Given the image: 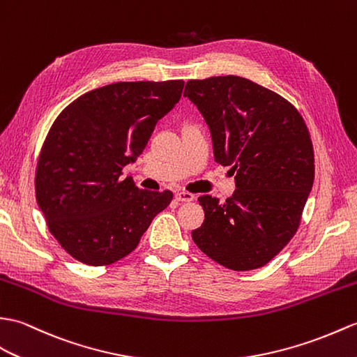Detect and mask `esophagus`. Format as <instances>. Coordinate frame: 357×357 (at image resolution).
Instances as JSON below:
<instances>
[{"instance_id": "esophagus-1", "label": "esophagus", "mask_w": 357, "mask_h": 357, "mask_svg": "<svg viewBox=\"0 0 357 357\" xmlns=\"http://www.w3.org/2000/svg\"><path fill=\"white\" fill-rule=\"evenodd\" d=\"M175 197H176V201H179V202H192L195 199V195L188 193V192H178L175 195Z\"/></svg>"}]
</instances>
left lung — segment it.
Masks as SVG:
<instances>
[{
	"label": "left lung",
	"mask_w": 357,
	"mask_h": 357,
	"mask_svg": "<svg viewBox=\"0 0 357 357\" xmlns=\"http://www.w3.org/2000/svg\"><path fill=\"white\" fill-rule=\"evenodd\" d=\"M184 96L208 124L214 160L236 175V192L223 204L197 199L205 219L192 237L222 266L259 269L300 227L314 178L309 129L291 102L245 77L188 80Z\"/></svg>",
	"instance_id": "obj_1"
}]
</instances>
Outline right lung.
<instances>
[{
	"instance_id": "right-lung-1",
	"label": "right lung",
	"mask_w": 357,
	"mask_h": 357,
	"mask_svg": "<svg viewBox=\"0 0 357 357\" xmlns=\"http://www.w3.org/2000/svg\"><path fill=\"white\" fill-rule=\"evenodd\" d=\"M184 80L117 82L80 96L57 115L36 165V201L53 237L89 266L135 250L173 193L147 192L123 167L137 161Z\"/></svg>"
}]
</instances>
